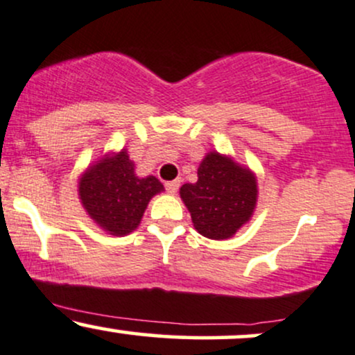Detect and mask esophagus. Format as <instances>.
<instances>
[{
  "instance_id": "34e87169",
  "label": "esophagus",
  "mask_w": 355,
  "mask_h": 355,
  "mask_svg": "<svg viewBox=\"0 0 355 355\" xmlns=\"http://www.w3.org/2000/svg\"><path fill=\"white\" fill-rule=\"evenodd\" d=\"M178 187H180V180H173V182H166L165 183V189H166V191H168L170 195L177 193Z\"/></svg>"
}]
</instances>
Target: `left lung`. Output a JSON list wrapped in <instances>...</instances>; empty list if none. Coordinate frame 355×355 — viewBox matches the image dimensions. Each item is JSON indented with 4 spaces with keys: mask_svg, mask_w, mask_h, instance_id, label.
<instances>
[{
    "mask_svg": "<svg viewBox=\"0 0 355 355\" xmlns=\"http://www.w3.org/2000/svg\"><path fill=\"white\" fill-rule=\"evenodd\" d=\"M197 175V182L180 189L195 230L211 240L234 237L255 210V175L218 152L203 158Z\"/></svg>",
    "mask_w": 355,
    "mask_h": 355,
    "instance_id": "left-lung-1",
    "label": "left lung"
}]
</instances>
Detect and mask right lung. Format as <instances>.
Returning <instances> with one entry per match:
<instances>
[{
	"label": "right lung",
	"instance_id": "right-lung-1",
	"mask_svg": "<svg viewBox=\"0 0 355 355\" xmlns=\"http://www.w3.org/2000/svg\"><path fill=\"white\" fill-rule=\"evenodd\" d=\"M164 191L153 175L140 178L126 150L105 155L88 166L78 182V195L89 218L108 234H130L140 225L153 195Z\"/></svg>",
	"mask_w": 355,
	"mask_h": 355
}]
</instances>
